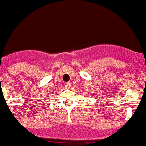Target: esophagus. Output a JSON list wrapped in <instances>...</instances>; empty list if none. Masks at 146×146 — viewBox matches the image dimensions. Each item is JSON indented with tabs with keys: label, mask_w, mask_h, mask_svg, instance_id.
<instances>
[{
	"label": "esophagus",
	"mask_w": 146,
	"mask_h": 146,
	"mask_svg": "<svg viewBox=\"0 0 146 146\" xmlns=\"http://www.w3.org/2000/svg\"><path fill=\"white\" fill-rule=\"evenodd\" d=\"M64 85H65L66 88H70V86H71V84H70V82H66V83L64 84Z\"/></svg>",
	"instance_id": "34e87169"
}]
</instances>
